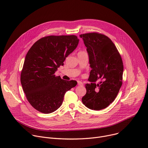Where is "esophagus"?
I'll return each mask as SVG.
<instances>
[{
	"mask_svg": "<svg viewBox=\"0 0 148 148\" xmlns=\"http://www.w3.org/2000/svg\"><path fill=\"white\" fill-rule=\"evenodd\" d=\"M77 84H78V86H82L83 85V83L81 81H77Z\"/></svg>",
	"mask_w": 148,
	"mask_h": 148,
	"instance_id": "34e87169",
	"label": "esophagus"
}]
</instances>
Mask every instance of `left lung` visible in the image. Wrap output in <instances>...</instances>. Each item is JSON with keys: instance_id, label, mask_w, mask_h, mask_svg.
Masks as SVG:
<instances>
[{"instance_id": "obj_1", "label": "left lung", "mask_w": 148, "mask_h": 148, "mask_svg": "<svg viewBox=\"0 0 148 148\" xmlns=\"http://www.w3.org/2000/svg\"><path fill=\"white\" fill-rule=\"evenodd\" d=\"M87 47L90 72L82 98L86 107L92 110L107 108L116 97L122 86L123 66L121 57L111 40L97 33L81 34ZM102 80L98 84L95 82Z\"/></svg>"}]
</instances>
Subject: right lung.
I'll return each mask as SVG.
<instances>
[{
	"instance_id": "1",
	"label": "right lung",
	"mask_w": 148,
	"mask_h": 148,
	"mask_svg": "<svg viewBox=\"0 0 148 148\" xmlns=\"http://www.w3.org/2000/svg\"><path fill=\"white\" fill-rule=\"evenodd\" d=\"M76 36H49L43 37L27 52L21 72L20 81L32 106L44 114L56 111L65 93L76 86V81H67L54 73L77 47Z\"/></svg>"
}]
</instances>
